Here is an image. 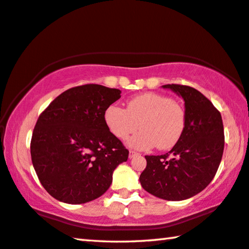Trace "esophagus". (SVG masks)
<instances>
[{
    "label": "esophagus",
    "instance_id": "obj_1",
    "mask_svg": "<svg viewBox=\"0 0 249 249\" xmlns=\"http://www.w3.org/2000/svg\"><path fill=\"white\" fill-rule=\"evenodd\" d=\"M139 155V154H137L136 152H134V151H129V153H128V157L129 159H133V157H135V156H137Z\"/></svg>",
    "mask_w": 249,
    "mask_h": 249
}]
</instances>
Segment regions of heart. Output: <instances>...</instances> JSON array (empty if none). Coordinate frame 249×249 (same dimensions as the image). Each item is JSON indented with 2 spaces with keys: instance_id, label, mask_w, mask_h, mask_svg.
I'll return each instance as SVG.
<instances>
[{
  "instance_id": "1",
  "label": "heart",
  "mask_w": 249,
  "mask_h": 249,
  "mask_svg": "<svg viewBox=\"0 0 249 249\" xmlns=\"http://www.w3.org/2000/svg\"><path fill=\"white\" fill-rule=\"evenodd\" d=\"M108 131L120 140L141 128L128 141L135 149L157 147L168 149L175 146L186 128V112L178 102L160 93H143L127 102L126 108L112 104L104 112Z\"/></svg>"
}]
</instances>
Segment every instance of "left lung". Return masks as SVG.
Wrapping results in <instances>:
<instances>
[{"instance_id": "obj_1", "label": "left lung", "mask_w": 249, "mask_h": 249, "mask_svg": "<svg viewBox=\"0 0 249 249\" xmlns=\"http://www.w3.org/2000/svg\"><path fill=\"white\" fill-rule=\"evenodd\" d=\"M163 88L183 97L186 128L168 153L145 156L147 165L140 181L146 192L161 199L184 200L206 188L218 169L225 141L222 115L191 86L167 84Z\"/></svg>"}]
</instances>
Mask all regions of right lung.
I'll list each match as a JSON object with an SVG mask.
<instances>
[{"instance_id":"1","label":"right lung","mask_w":249,"mask_h":249,"mask_svg":"<svg viewBox=\"0 0 249 249\" xmlns=\"http://www.w3.org/2000/svg\"><path fill=\"white\" fill-rule=\"evenodd\" d=\"M121 90L98 84L72 88L45 108L35 124L31 157L51 196L68 204L96 199L109 188L113 172L128 151L108 131L104 112Z\"/></svg>"}]
</instances>
